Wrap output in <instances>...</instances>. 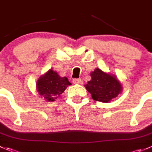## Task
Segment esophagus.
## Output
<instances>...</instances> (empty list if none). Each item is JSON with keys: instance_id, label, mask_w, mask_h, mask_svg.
Wrapping results in <instances>:
<instances>
[{"instance_id": "1", "label": "esophagus", "mask_w": 152, "mask_h": 152, "mask_svg": "<svg viewBox=\"0 0 152 152\" xmlns=\"http://www.w3.org/2000/svg\"><path fill=\"white\" fill-rule=\"evenodd\" d=\"M73 82L74 84H82V80L81 79H73Z\"/></svg>"}]
</instances>
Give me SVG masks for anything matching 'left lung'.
Returning a JSON list of instances; mask_svg holds the SVG:
<instances>
[{
    "label": "left lung",
    "mask_w": 152,
    "mask_h": 152,
    "mask_svg": "<svg viewBox=\"0 0 152 152\" xmlns=\"http://www.w3.org/2000/svg\"><path fill=\"white\" fill-rule=\"evenodd\" d=\"M91 80L85 87L93 99L107 102L116 98L121 92L122 86L115 76L96 68L91 73Z\"/></svg>",
    "instance_id": "1"
}]
</instances>
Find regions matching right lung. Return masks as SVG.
<instances>
[{
	"instance_id": "right-lung-1",
	"label": "right lung",
	"mask_w": 152,
	"mask_h": 152,
	"mask_svg": "<svg viewBox=\"0 0 152 152\" xmlns=\"http://www.w3.org/2000/svg\"><path fill=\"white\" fill-rule=\"evenodd\" d=\"M71 85L67 78L60 77L56 72L50 70L41 76L36 84L37 91L48 101H54L62 94L68 85Z\"/></svg>"
}]
</instances>
